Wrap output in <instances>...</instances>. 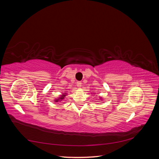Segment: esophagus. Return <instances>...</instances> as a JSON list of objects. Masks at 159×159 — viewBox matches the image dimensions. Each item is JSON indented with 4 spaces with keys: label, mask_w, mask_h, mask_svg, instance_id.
Returning a JSON list of instances; mask_svg holds the SVG:
<instances>
[{
    "label": "esophagus",
    "mask_w": 159,
    "mask_h": 159,
    "mask_svg": "<svg viewBox=\"0 0 159 159\" xmlns=\"http://www.w3.org/2000/svg\"><path fill=\"white\" fill-rule=\"evenodd\" d=\"M81 84H82V83H81V81H77V85H78V87H81Z\"/></svg>",
    "instance_id": "1"
}]
</instances>
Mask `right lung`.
<instances>
[{"label": "right lung", "mask_w": 159, "mask_h": 159, "mask_svg": "<svg viewBox=\"0 0 159 159\" xmlns=\"http://www.w3.org/2000/svg\"><path fill=\"white\" fill-rule=\"evenodd\" d=\"M66 94H64L63 95H62V96H61V97H60V98H59L60 99H56V101H55V102H58V101H59V100H62V99H63L64 98V97H65V96H66Z\"/></svg>", "instance_id": "1"}]
</instances>
